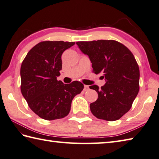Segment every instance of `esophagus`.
Here are the masks:
<instances>
[{
	"label": "esophagus",
	"instance_id": "34e87169",
	"mask_svg": "<svg viewBox=\"0 0 159 159\" xmlns=\"http://www.w3.org/2000/svg\"><path fill=\"white\" fill-rule=\"evenodd\" d=\"M89 86L88 85H84V90H85V91H88V90H89Z\"/></svg>",
	"mask_w": 159,
	"mask_h": 159
}]
</instances>
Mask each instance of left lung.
Returning a JSON list of instances; mask_svg holds the SVG:
<instances>
[{"label":"left lung","instance_id":"8db88e82","mask_svg":"<svg viewBox=\"0 0 159 159\" xmlns=\"http://www.w3.org/2000/svg\"><path fill=\"white\" fill-rule=\"evenodd\" d=\"M76 44L88 55L96 74H102L105 84L101 89L89 86L98 93L90 110L99 119L114 121L128 111L139 91L140 72L136 59L121 43L113 40L80 41Z\"/></svg>","mask_w":159,"mask_h":159}]
</instances>
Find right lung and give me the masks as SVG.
Returning a JSON list of instances; mask_svg holds the SVG:
<instances>
[{"label":"right lung","instance_id":"add662e5","mask_svg":"<svg viewBox=\"0 0 159 159\" xmlns=\"http://www.w3.org/2000/svg\"><path fill=\"white\" fill-rule=\"evenodd\" d=\"M74 42L43 41L30 49L20 67V90L31 110L45 120L62 119L69 114L74 96L83 84H64L61 75V56Z\"/></svg>","mask_w":159,"mask_h":159}]
</instances>
